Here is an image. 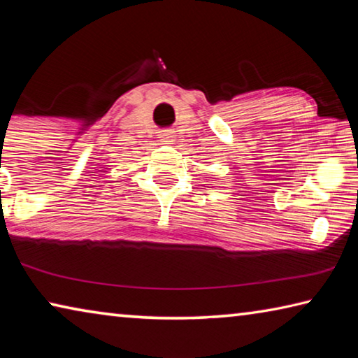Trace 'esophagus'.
Returning a JSON list of instances; mask_svg holds the SVG:
<instances>
[{
	"label": "esophagus",
	"instance_id": "34e87169",
	"mask_svg": "<svg viewBox=\"0 0 358 358\" xmlns=\"http://www.w3.org/2000/svg\"><path fill=\"white\" fill-rule=\"evenodd\" d=\"M161 142H164L166 145H173L175 143V134L172 129H166L161 132Z\"/></svg>",
	"mask_w": 358,
	"mask_h": 358
}]
</instances>
